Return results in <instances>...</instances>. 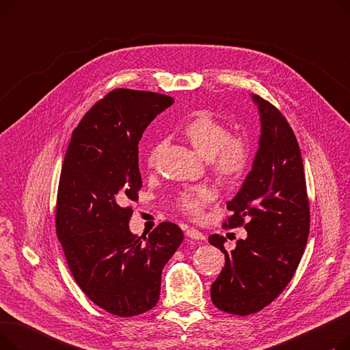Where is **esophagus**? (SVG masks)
Wrapping results in <instances>:
<instances>
[{"label": "esophagus", "mask_w": 350, "mask_h": 350, "mask_svg": "<svg viewBox=\"0 0 350 350\" xmlns=\"http://www.w3.org/2000/svg\"><path fill=\"white\" fill-rule=\"evenodd\" d=\"M186 235L190 237V238H193V240H204V238H206L203 232L196 230V228H189V230L186 231Z\"/></svg>", "instance_id": "34e87169"}]
</instances>
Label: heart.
Instances as JSON below:
<instances>
[{
	"instance_id": "obj_1",
	"label": "heart",
	"mask_w": 350,
	"mask_h": 350,
	"mask_svg": "<svg viewBox=\"0 0 350 350\" xmlns=\"http://www.w3.org/2000/svg\"><path fill=\"white\" fill-rule=\"evenodd\" d=\"M183 135L194 150L207 160L217 174L226 180L241 177L250 164V144L243 137H231L230 129L208 113H198L183 127ZM164 142H157L147 156L149 165H154ZM214 198V190L200 186L183 191L178 197L180 207L190 215H198L203 207Z\"/></svg>"
}]
</instances>
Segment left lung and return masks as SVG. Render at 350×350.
Returning a JSON list of instances; mask_svg holds the SVG:
<instances>
[{
	"instance_id": "1",
	"label": "left lung",
	"mask_w": 350,
	"mask_h": 350,
	"mask_svg": "<svg viewBox=\"0 0 350 350\" xmlns=\"http://www.w3.org/2000/svg\"><path fill=\"white\" fill-rule=\"evenodd\" d=\"M261 133L251 172L228 201L224 227L243 226L247 238L227 252L226 238L208 241L226 265L211 285L213 304L227 314L250 315L269 305L295 273L309 235V204L299 146L280 110L251 95Z\"/></svg>"
}]
</instances>
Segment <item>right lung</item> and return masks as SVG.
<instances>
[{
    "label": "right lung",
    "mask_w": 350,
    "mask_h": 350,
    "mask_svg": "<svg viewBox=\"0 0 350 350\" xmlns=\"http://www.w3.org/2000/svg\"><path fill=\"white\" fill-rule=\"evenodd\" d=\"M174 99L116 89L83 116L65 154L57 234L69 269L86 297L109 314L135 317L160 295L161 271L183 241L164 221L149 237L129 228L126 207L142 187L139 142L146 127Z\"/></svg>",
    "instance_id": "right-lung-1"
}]
</instances>
